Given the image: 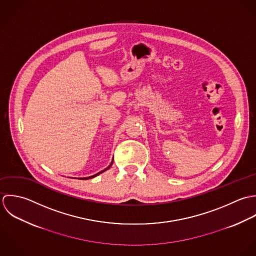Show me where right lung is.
Instances as JSON below:
<instances>
[{"mask_svg": "<svg viewBox=\"0 0 256 256\" xmlns=\"http://www.w3.org/2000/svg\"><path fill=\"white\" fill-rule=\"evenodd\" d=\"M112 161H114V158H112V162H110V164L106 167V168H104V170H102V171H100V172H98L97 174H94V175H92V176H89V177H83V178H78V179H81V180H87V179H91V178H94V177H96V176H98L99 174H101V173H102V172H104L106 170H108L110 166H112Z\"/></svg>", "mask_w": 256, "mask_h": 256, "instance_id": "right-lung-1", "label": "right lung"}]
</instances>
